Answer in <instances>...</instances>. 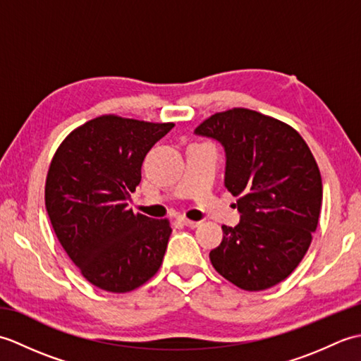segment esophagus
Listing matches in <instances>:
<instances>
[{"instance_id":"1","label":"esophagus","mask_w":361,"mask_h":361,"mask_svg":"<svg viewBox=\"0 0 361 361\" xmlns=\"http://www.w3.org/2000/svg\"><path fill=\"white\" fill-rule=\"evenodd\" d=\"M180 220L183 221V225H186V226H189V228H197L198 225H200V221H197V220H189V219H186V217H181Z\"/></svg>"}]
</instances>
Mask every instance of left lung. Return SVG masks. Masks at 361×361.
Segmentation results:
<instances>
[{
  "label": "left lung",
  "instance_id": "8db88e82",
  "mask_svg": "<svg viewBox=\"0 0 361 361\" xmlns=\"http://www.w3.org/2000/svg\"><path fill=\"white\" fill-rule=\"evenodd\" d=\"M195 133L225 147V188L239 197L242 214L237 226H221L212 267L242 290L276 286L301 262L318 226L323 181L315 157L293 127L250 109L212 114Z\"/></svg>",
  "mask_w": 361,
  "mask_h": 361
}]
</instances>
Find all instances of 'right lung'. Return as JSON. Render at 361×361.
<instances>
[{
  "label": "right lung",
  "instance_id": "right-lung-1",
  "mask_svg": "<svg viewBox=\"0 0 361 361\" xmlns=\"http://www.w3.org/2000/svg\"><path fill=\"white\" fill-rule=\"evenodd\" d=\"M175 124L102 114L74 128L59 145L44 185L57 239L97 288L127 293L157 274L172 228L127 208L141 166Z\"/></svg>",
  "mask_w": 361,
  "mask_h": 361
}]
</instances>
